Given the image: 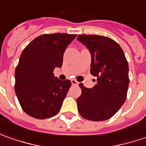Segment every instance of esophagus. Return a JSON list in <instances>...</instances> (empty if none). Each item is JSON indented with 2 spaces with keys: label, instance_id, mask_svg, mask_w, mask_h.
<instances>
[{
  "label": "esophagus",
  "instance_id": "esophagus-1",
  "mask_svg": "<svg viewBox=\"0 0 146 146\" xmlns=\"http://www.w3.org/2000/svg\"><path fill=\"white\" fill-rule=\"evenodd\" d=\"M71 84H72V85H78L79 84L78 81H76V80H71Z\"/></svg>",
  "mask_w": 146,
  "mask_h": 146
}]
</instances>
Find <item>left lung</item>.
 Masks as SVG:
<instances>
[{
    "label": "left lung",
    "instance_id": "left-lung-1",
    "mask_svg": "<svg viewBox=\"0 0 146 146\" xmlns=\"http://www.w3.org/2000/svg\"><path fill=\"white\" fill-rule=\"evenodd\" d=\"M92 57L90 72L97 77L92 88L80 84L81 95L77 98L80 115L92 121L111 118L125 102L129 84L128 63L118 43L109 37L79 35Z\"/></svg>",
    "mask_w": 146,
    "mask_h": 146
}]
</instances>
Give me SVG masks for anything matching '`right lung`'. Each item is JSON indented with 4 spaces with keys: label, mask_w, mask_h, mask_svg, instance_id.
<instances>
[{
    "label": "right lung",
    "mask_w": 146,
    "mask_h": 146,
    "mask_svg": "<svg viewBox=\"0 0 146 146\" xmlns=\"http://www.w3.org/2000/svg\"><path fill=\"white\" fill-rule=\"evenodd\" d=\"M76 37L75 34H44L21 53L14 90L22 109L31 117L44 119L59 112L71 83L59 80L53 72L55 67H62L65 50Z\"/></svg>",
    "instance_id": "1"
}]
</instances>
